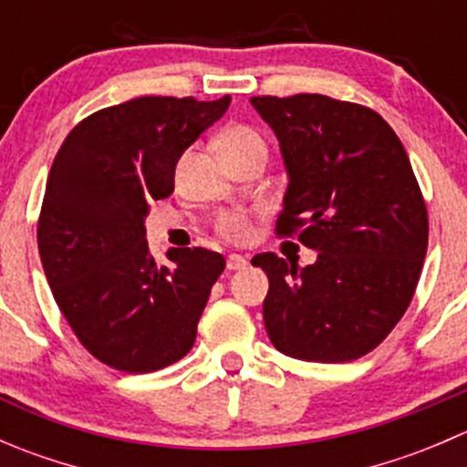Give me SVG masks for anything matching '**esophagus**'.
<instances>
[{"mask_svg": "<svg viewBox=\"0 0 467 467\" xmlns=\"http://www.w3.org/2000/svg\"><path fill=\"white\" fill-rule=\"evenodd\" d=\"M228 271H242V268L248 266V260L244 255H237V253H233V255H228Z\"/></svg>", "mask_w": 467, "mask_h": 467, "instance_id": "esophagus-1", "label": "esophagus"}]
</instances>
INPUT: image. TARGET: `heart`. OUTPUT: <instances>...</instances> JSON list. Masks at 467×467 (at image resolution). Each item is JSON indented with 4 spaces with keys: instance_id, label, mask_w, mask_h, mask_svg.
<instances>
[{
    "instance_id": "1",
    "label": "heart",
    "mask_w": 467,
    "mask_h": 467,
    "mask_svg": "<svg viewBox=\"0 0 467 467\" xmlns=\"http://www.w3.org/2000/svg\"><path fill=\"white\" fill-rule=\"evenodd\" d=\"M255 146H264L262 135L257 133L251 126H230L219 140V149L223 153V158L234 153H242V150L255 149ZM216 233L225 239V242L233 244H246L253 237V219L248 212L244 210H228L223 214H219L216 219Z\"/></svg>"
}]
</instances>
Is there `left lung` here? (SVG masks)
<instances>
[{
	"instance_id": "obj_1",
	"label": "left lung",
	"mask_w": 467,
	"mask_h": 467,
	"mask_svg": "<svg viewBox=\"0 0 467 467\" xmlns=\"http://www.w3.org/2000/svg\"><path fill=\"white\" fill-rule=\"evenodd\" d=\"M251 103L289 171L275 234L318 251L305 268L275 253L253 257L268 275V338L294 359H359L404 317L425 262L430 216L407 150L361 103L325 94Z\"/></svg>"
}]
</instances>
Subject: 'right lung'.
Listing matches in <instances>:
<instances>
[{
  "mask_svg": "<svg viewBox=\"0 0 467 467\" xmlns=\"http://www.w3.org/2000/svg\"><path fill=\"white\" fill-rule=\"evenodd\" d=\"M230 97H138L92 112L67 135L47 178L37 248L56 305L94 359L153 373L192 350L225 260L207 248L149 255L144 216L173 192L182 150Z\"/></svg>",
  "mask_w": 467,
  "mask_h": 467,
  "instance_id": "right-lung-1",
  "label": "right lung"
}]
</instances>
